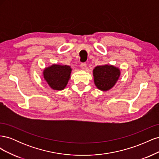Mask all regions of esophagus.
<instances>
[{"mask_svg":"<svg viewBox=\"0 0 159 159\" xmlns=\"http://www.w3.org/2000/svg\"><path fill=\"white\" fill-rule=\"evenodd\" d=\"M80 67H81V69L84 70L85 69L86 67H87V64H86L85 63H81L80 65Z\"/></svg>","mask_w":159,"mask_h":159,"instance_id":"1","label":"esophagus"}]
</instances>
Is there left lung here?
I'll list each match as a JSON object with an SVG mask.
<instances>
[{
  "label": "left lung",
  "mask_w": 159,
  "mask_h": 159,
  "mask_svg": "<svg viewBox=\"0 0 159 159\" xmlns=\"http://www.w3.org/2000/svg\"><path fill=\"white\" fill-rule=\"evenodd\" d=\"M121 75L119 68L113 65L98 66L93 70L94 84L101 91H107L116 84Z\"/></svg>",
  "instance_id": "obj_1"
}]
</instances>
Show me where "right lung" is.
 <instances>
[{"label": "right lung", "instance_id": "add662e5", "mask_svg": "<svg viewBox=\"0 0 159 159\" xmlns=\"http://www.w3.org/2000/svg\"><path fill=\"white\" fill-rule=\"evenodd\" d=\"M71 70L69 66L52 64L45 68L43 71V77L52 89L63 90L68 83Z\"/></svg>", "mask_w": 159, "mask_h": 159}]
</instances>
